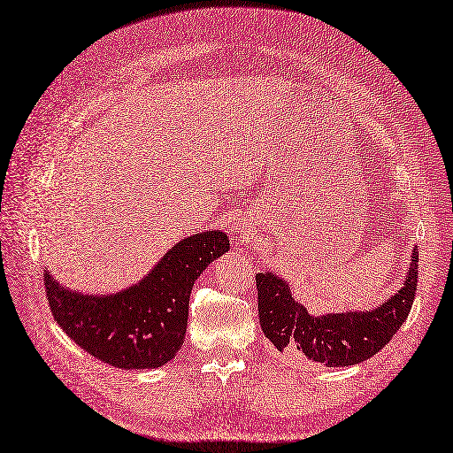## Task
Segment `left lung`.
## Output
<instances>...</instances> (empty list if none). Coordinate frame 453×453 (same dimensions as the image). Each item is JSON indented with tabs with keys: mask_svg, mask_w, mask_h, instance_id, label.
<instances>
[{
	"mask_svg": "<svg viewBox=\"0 0 453 453\" xmlns=\"http://www.w3.org/2000/svg\"><path fill=\"white\" fill-rule=\"evenodd\" d=\"M418 279V251L402 290L379 310L365 313L310 315L292 300L288 284L271 273L256 274L259 323L265 336L282 351H300L330 367H348L380 351L410 315Z\"/></svg>",
	"mask_w": 453,
	"mask_h": 453,
	"instance_id": "obj_1",
	"label": "left lung"
}]
</instances>
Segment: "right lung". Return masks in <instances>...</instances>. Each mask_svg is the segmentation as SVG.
Instances as JSON below:
<instances>
[{
    "instance_id": "1",
    "label": "right lung",
    "mask_w": 453,
    "mask_h": 453,
    "mask_svg": "<svg viewBox=\"0 0 453 453\" xmlns=\"http://www.w3.org/2000/svg\"><path fill=\"white\" fill-rule=\"evenodd\" d=\"M228 246L225 233L194 234L167 251L140 284L104 297L71 292L46 273L50 310L67 336L107 365L161 367L184 342L194 282Z\"/></svg>"
}]
</instances>
